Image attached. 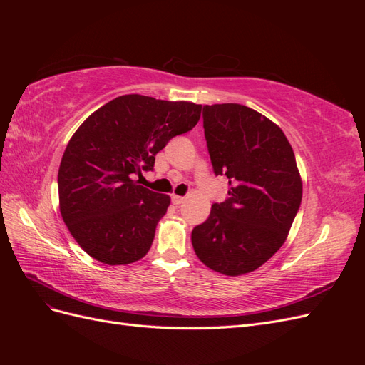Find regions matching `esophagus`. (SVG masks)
Listing matches in <instances>:
<instances>
[{"mask_svg":"<svg viewBox=\"0 0 365 365\" xmlns=\"http://www.w3.org/2000/svg\"><path fill=\"white\" fill-rule=\"evenodd\" d=\"M184 200H185V197H184V196H178V195H172V202H173L175 205H180V204H182V202H184Z\"/></svg>","mask_w":365,"mask_h":365,"instance_id":"obj_1","label":"esophagus"}]
</instances>
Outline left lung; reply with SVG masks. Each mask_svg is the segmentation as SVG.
Wrapping results in <instances>:
<instances>
[{
    "label": "left lung",
    "mask_w": 365,
    "mask_h": 365,
    "mask_svg": "<svg viewBox=\"0 0 365 365\" xmlns=\"http://www.w3.org/2000/svg\"><path fill=\"white\" fill-rule=\"evenodd\" d=\"M202 118L213 170L228 178L230 197L193 228L192 245L210 269L244 275L284 244L302 204V176L283 130L260 113L205 105Z\"/></svg>",
    "instance_id": "1"
}]
</instances>
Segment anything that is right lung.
<instances>
[{
	"instance_id": "obj_1",
	"label": "right lung",
	"mask_w": 365,
	"mask_h": 365,
	"mask_svg": "<svg viewBox=\"0 0 365 365\" xmlns=\"http://www.w3.org/2000/svg\"><path fill=\"white\" fill-rule=\"evenodd\" d=\"M201 105L140 94L98 108L74 132L59 165V208L81 248L106 264H129L148 254L170 196L138 184L155 155L192 130Z\"/></svg>"
}]
</instances>
